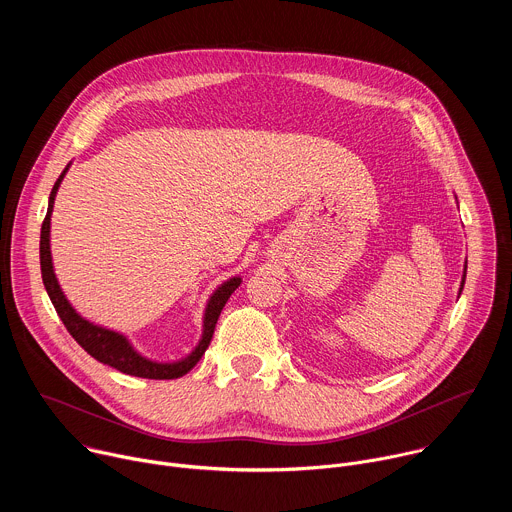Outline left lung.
<instances>
[{"label": "left lung", "instance_id": "1", "mask_svg": "<svg viewBox=\"0 0 512 512\" xmlns=\"http://www.w3.org/2000/svg\"><path fill=\"white\" fill-rule=\"evenodd\" d=\"M466 269H468V265H464V277H462V283H460V294H462V289H464V281H466ZM458 294V296H460Z\"/></svg>", "mask_w": 512, "mask_h": 512}]
</instances>
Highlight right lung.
Returning <instances> with one entry per match:
<instances>
[{"label": "right lung", "instance_id": "right-lung-1", "mask_svg": "<svg viewBox=\"0 0 512 512\" xmlns=\"http://www.w3.org/2000/svg\"><path fill=\"white\" fill-rule=\"evenodd\" d=\"M68 166L64 168V172L54 182V188H52L50 198H48V212H46V218L42 223V231H40L42 281H44V287L48 291V298H50L52 306L56 308V314L60 316V320L66 326V330L70 332V336L75 338L93 358H97L103 364H109V367H113V369H117L125 375L141 377V379H156V381L184 377L188 371H192L194 364L202 358L204 350L208 348V344L212 340V334H214L216 320H218V316H221V312H223L225 304L229 302L233 291L241 285V277H231L212 291V296L208 298L206 308H204L202 338L198 340L196 348L188 356H184L180 360H174V362H160V360H152L148 356H143L133 348V344L127 340V336H123L121 332H115V330H109L105 326L89 322L75 308H72V304L66 300L62 287L58 285L54 265H52V253H50V216H52L58 186H60L62 178L68 172Z\"/></svg>", "mask_w": 512, "mask_h": 512}]
</instances>
